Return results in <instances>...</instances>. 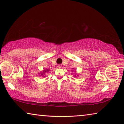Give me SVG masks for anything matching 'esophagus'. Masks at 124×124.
Segmentation results:
<instances>
[{
    "instance_id": "1",
    "label": "esophagus",
    "mask_w": 124,
    "mask_h": 124,
    "mask_svg": "<svg viewBox=\"0 0 124 124\" xmlns=\"http://www.w3.org/2000/svg\"><path fill=\"white\" fill-rule=\"evenodd\" d=\"M58 68H61V65H58V66H57Z\"/></svg>"
}]
</instances>
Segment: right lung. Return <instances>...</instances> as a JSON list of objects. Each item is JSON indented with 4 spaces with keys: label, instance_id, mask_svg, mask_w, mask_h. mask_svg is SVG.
<instances>
[{
    "label": "right lung",
    "instance_id": "1",
    "mask_svg": "<svg viewBox=\"0 0 124 124\" xmlns=\"http://www.w3.org/2000/svg\"><path fill=\"white\" fill-rule=\"evenodd\" d=\"M49 70H47V69H46V70H44V72L43 73H45V72H49ZM43 75V74H41V75Z\"/></svg>",
    "mask_w": 124,
    "mask_h": 124
}]
</instances>
